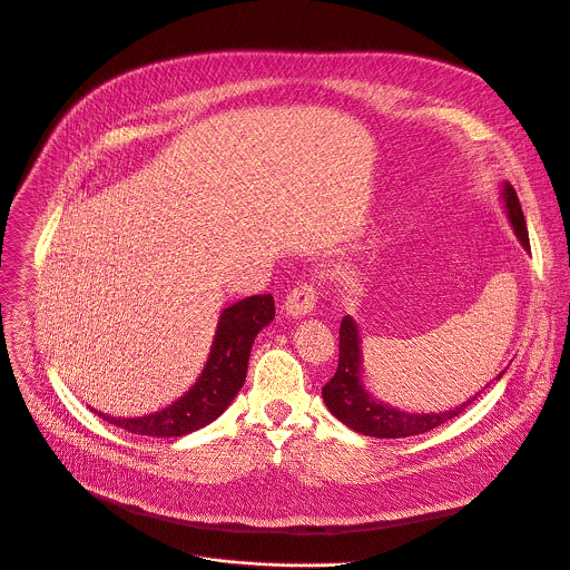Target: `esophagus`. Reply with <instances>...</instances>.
<instances>
[{
	"label": "esophagus",
	"mask_w": 570,
	"mask_h": 570,
	"mask_svg": "<svg viewBox=\"0 0 570 570\" xmlns=\"http://www.w3.org/2000/svg\"><path fill=\"white\" fill-rule=\"evenodd\" d=\"M317 302V288L313 284H299L297 288H293L284 302V311L291 317H304L308 313H313Z\"/></svg>",
	"instance_id": "1"
}]
</instances>
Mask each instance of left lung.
Returning <instances> with one entry per match:
<instances>
[{
  "label": "left lung",
  "instance_id": "8db88e82",
  "mask_svg": "<svg viewBox=\"0 0 570 570\" xmlns=\"http://www.w3.org/2000/svg\"><path fill=\"white\" fill-rule=\"evenodd\" d=\"M501 198L505 203L508 220L521 240V246L530 253V238L525 227V216L521 209V203L517 198V191L512 185L503 183ZM361 365H363V352H361V336H358V324L352 315H345L341 322V356H338V370L334 379L322 387V399L327 403L330 413L341 420L345 426H350L356 433L381 438V440H396V438H411L420 433H429L444 422L458 417L464 413L473 399H466L464 403L455 405L453 411L444 413H405L401 409H392L390 403L372 396L361 379ZM505 374V370L497 376V381ZM490 385V383H487ZM484 385V387H487Z\"/></svg>",
  "mask_w": 570,
  "mask_h": 570
}]
</instances>
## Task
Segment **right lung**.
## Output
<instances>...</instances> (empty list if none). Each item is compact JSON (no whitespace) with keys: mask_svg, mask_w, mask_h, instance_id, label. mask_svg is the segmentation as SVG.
I'll return each mask as SVG.
<instances>
[{"mask_svg":"<svg viewBox=\"0 0 570 570\" xmlns=\"http://www.w3.org/2000/svg\"><path fill=\"white\" fill-rule=\"evenodd\" d=\"M273 317V295H253L223 308L200 376L167 409L141 417H110L95 409L90 411L128 433L148 438H183L212 424L246 383L255 338Z\"/></svg>","mask_w":570,"mask_h":570,"instance_id":"add662e5","label":"right lung"}]
</instances>
